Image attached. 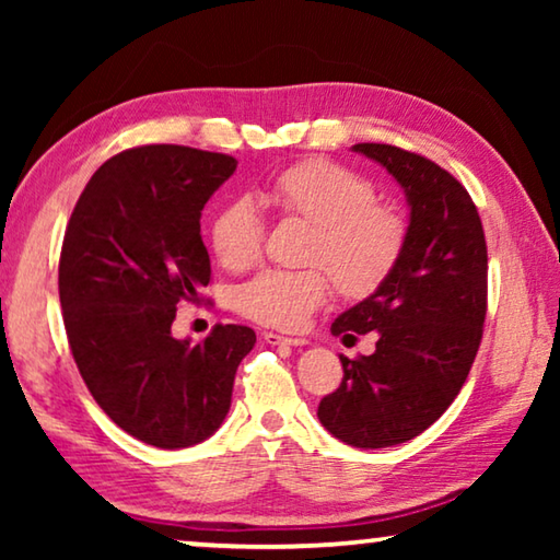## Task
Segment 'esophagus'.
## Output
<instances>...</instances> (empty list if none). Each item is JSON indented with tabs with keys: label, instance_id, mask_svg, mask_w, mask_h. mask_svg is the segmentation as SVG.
<instances>
[{
	"label": "esophagus",
	"instance_id": "34e87169",
	"mask_svg": "<svg viewBox=\"0 0 560 560\" xmlns=\"http://www.w3.org/2000/svg\"><path fill=\"white\" fill-rule=\"evenodd\" d=\"M264 340H267L269 346H306L308 343L306 338H289V336L271 334V330H267V334H264Z\"/></svg>",
	"mask_w": 560,
	"mask_h": 560
}]
</instances>
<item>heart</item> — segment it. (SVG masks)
<instances>
[{"label":"heart","instance_id":"b5f03b06","mask_svg":"<svg viewBox=\"0 0 560 560\" xmlns=\"http://www.w3.org/2000/svg\"><path fill=\"white\" fill-rule=\"evenodd\" d=\"M267 197L283 220L314 226L303 261L308 269H267L234 291V308L261 326L299 330L330 296L365 299L390 279L407 246L400 210L375 200V185L353 167L326 158L293 163L271 177ZM264 220L249 197L222 205L210 224V246L230 271L249 269L261 254Z\"/></svg>","mask_w":560,"mask_h":560}]
</instances>
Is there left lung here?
I'll use <instances>...</instances> for the list:
<instances>
[{
    "mask_svg": "<svg viewBox=\"0 0 560 560\" xmlns=\"http://www.w3.org/2000/svg\"><path fill=\"white\" fill-rule=\"evenodd\" d=\"M410 202L407 246L373 296L340 314L330 334L377 330L373 355L346 358L343 381L318 405L340 442L393 447L440 420L471 371L487 318V240L477 205L457 177L410 150L358 143Z\"/></svg>",
    "mask_w": 560,
    "mask_h": 560,
    "instance_id": "left-lung-1",
    "label": "left lung"
}]
</instances>
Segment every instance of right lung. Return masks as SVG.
Returning a JSON list of instances; mask_svg holds the SVG:
<instances>
[{
    "label": "right lung",
    "instance_id": "1",
    "mask_svg": "<svg viewBox=\"0 0 560 560\" xmlns=\"http://www.w3.org/2000/svg\"><path fill=\"white\" fill-rule=\"evenodd\" d=\"M236 160L187 145H140L106 160L66 224L59 299L75 368L120 430L160 450L217 432L234 375L257 343L214 326L200 343L170 334L177 303L212 279L202 207Z\"/></svg>",
    "mask_w": 560,
    "mask_h": 560
}]
</instances>
